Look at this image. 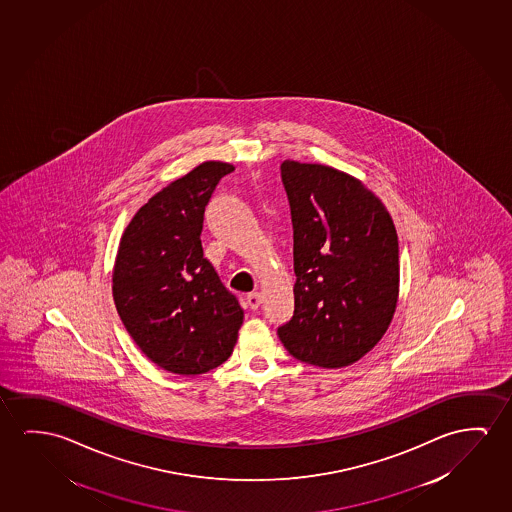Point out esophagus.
Instances as JSON below:
<instances>
[{
    "label": "esophagus",
    "mask_w": 512,
    "mask_h": 512,
    "mask_svg": "<svg viewBox=\"0 0 512 512\" xmlns=\"http://www.w3.org/2000/svg\"><path fill=\"white\" fill-rule=\"evenodd\" d=\"M246 303H248L252 310H257L260 303H262V296H260L259 292H252V294H248V297H246Z\"/></svg>",
    "instance_id": "esophagus-1"
}]
</instances>
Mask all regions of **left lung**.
I'll use <instances>...</instances> for the list:
<instances>
[{"mask_svg": "<svg viewBox=\"0 0 512 512\" xmlns=\"http://www.w3.org/2000/svg\"><path fill=\"white\" fill-rule=\"evenodd\" d=\"M294 225V317L278 329L303 363L343 368L391 326L400 296L398 234L361 179L320 163L285 160Z\"/></svg>", "mask_w": 512, "mask_h": 512, "instance_id": "left-lung-1", "label": "left lung"}]
</instances>
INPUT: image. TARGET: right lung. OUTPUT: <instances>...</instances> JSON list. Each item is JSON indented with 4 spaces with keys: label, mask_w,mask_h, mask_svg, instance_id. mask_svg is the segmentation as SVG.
I'll list each match as a JSON object with an SVG mask.
<instances>
[{
    "label": "right lung",
    "mask_w": 512,
    "mask_h": 512,
    "mask_svg": "<svg viewBox=\"0 0 512 512\" xmlns=\"http://www.w3.org/2000/svg\"><path fill=\"white\" fill-rule=\"evenodd\" d=\"M227 162H202L163 186L119 241L112 297L137 347L163 370L200 375L229 359L243 308L204 259V209Z\"/></svg>",
    "instance_id": "1"
}]
</instances>
